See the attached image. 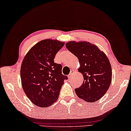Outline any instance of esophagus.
<instances>
[{"label": "esophagus", "mask_w": 131, "mask_h": 131, "mask_svg": "<svg viewBox=\"0 0 131 131\" xmlns=\"http://www.w3.org/2000/svg\"><path fill=\"white\" fill-rule=\"evenodd\" d=\"M74 71L73 70H72V71H71L70 73H69V74H68V78H69V79H71L72 77L73 74L74 73Z\"/></svg>", "instance_id": "esophagus-1"}]
</instances>
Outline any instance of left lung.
<instances>
[{
    "mask_svg": "<svg viewBox=\"0 0 131 131\" xmlns=\"http://www.w3.org/2000/svg\"><path fill=\"white\" fill-rule=\"evenodd\" d=\"M66 46L78 58V71L84 76L81 86L74 89L76 94L88 102L99 100L111 82L112 69L108 58L95 45L88 42L69 41Z\"/></svg>",
    "mask_w": 131,
    "mask_h": 131,
    "instance_id": "8db88e82",
    "label": "left lung"
}]
</instances>
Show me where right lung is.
Wrapping results in <instances>:
<instances>
[{
  "mask_svg": "<svg viewBox=\"0 0 131 131\" xmlns=\"http://www.w3.org/2000/svg\"><path fill=\"white\" fill-rule=\"evenodd\" d=\"M65 42L47 39L38 42L25 56L20 76L25 94L31 102L41 107L52 105L58 99L64 80L62 66L54 63L55 55Z\"/></svg>",
  "mask_w": 131,
  "mask_h": 131,
  "instance_id": "obj_1",
  "label": "right lung"
}]
</instances>
